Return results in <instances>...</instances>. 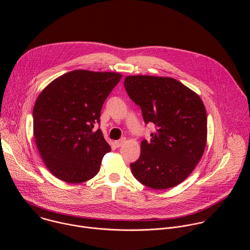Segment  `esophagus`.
Wrapping results in <instances>:
<instances>
[{"label":"esophagus","mask_w":250,"mask_h":250,"mask_svg":"<svg viewBox=\"0 0 250 250\" xmlns=\"http://www.w3.org/2000/svg\"><path fill=\"white\" fill-rule=\"evenodd\" d=\"M125 137H123V138H121V139L115 141V146H116L117 147H121V146L125 144Z\"/></svg>","instance_id":"obj_1"}]
</instances>
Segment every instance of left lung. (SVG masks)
Instances as JSON below:
<instances>
[{"mask_svg":"<svg viewBox=\"0 0 250 250\" xmlns=\"http://www.w3.org/2000/svg\"><path fill=\"white\" fill-rule=\"evenodd\" d=\"M125 88L140 106L145 123L157 129L141 141L130 164L135 179L149 188L177 186L192 173L207 145V112L200 96L171 77L126 76Z\"/></svg>","mask_w":250,"mask_h":250,"instance_id":"obj_1","label":"left lung"}]
</instances>
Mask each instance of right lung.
Wrapping results in <instances>:
<instances>
[{"label": "right lung", "mask_w": 250, "mask_h": 250, "mask_svg": "<svg viewBox=\"0 0 250 250\" xmlns=\"http://www.w3.org/2000/svg\"><path fill=\"white\" fill-rule=\"evenodd\" d=\"M123 75L74 70L49 83L34 104L35 145L47 169L67 183L95 177L111 146L100 123L102 105Z\"/></svg>", "instance_id": "obj_1"}]
</instances>
